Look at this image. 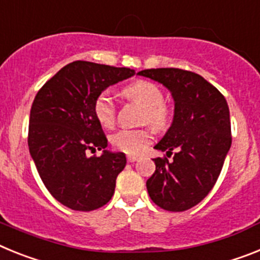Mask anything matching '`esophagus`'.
<instances>
[{
  "mask_svg": "<svg viewBox=\"0 0 260 260\" xmlns=\"http://www.w3.org/2000/svg\"><path fill=\"white\" fill-rule=\"evenodd\" d=\"M127 159H128V162H131V164H132V162H136L137 159H139V155L128 154V155H127Z\"/></svg>",
  "mask_w": 260,
  "mask_h": 260,
  "instance_id": "esophagus-1",
  "label": "esophagus"
}]
</instances>
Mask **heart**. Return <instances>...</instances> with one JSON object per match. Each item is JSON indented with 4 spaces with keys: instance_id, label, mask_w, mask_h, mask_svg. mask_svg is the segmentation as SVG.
Returning a JSON list of instances; mask_svg holds the SVG:
<instances>
[{
    "instance_id": "b5f03b06",
    "label": "heart",
    "mask_w": 260,
    "mask_h": 260,
    "mask_svg": "<svg viewBox=\"0 0 260 260\" xmlns=\"http://www.w3.org/2000/svg\"><path fill=\"white\" fill-rule=\"evenodd\" d=\"M123 94L144 108L143 123L149 124L153 129L165 131L170 127L173 120V110L165 103L164 90L157 83L150 81H137L123 89ZM94 116L102 127L112 128L116 119V106L107 91L101 92L94 101ZM152 131L148 128L140 129H120L110 139L116 150L127 154H139L152 143Z\"/></svg>"
}]
</instances>
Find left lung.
<instances>
[{
    "instance_id": "1",
    "label": "left lung",
    "mask_w": 260,
    "mask_h": 260,
    "mask_svg": "<svg viewBox=\"0 0 260 260\" xmlns=\"http://www.w3.org/2000/svg\"><path fill=\"white\" fill-rule=\"evenodd\" d=\"M137 74L168 87L175 102L173 124L154 146L168 157L153 159L155 171L146 180L149 196L165 211H187L213 188L232 145L226 99L193 72L159 68Z\"/></svg>"
}]
</instances>
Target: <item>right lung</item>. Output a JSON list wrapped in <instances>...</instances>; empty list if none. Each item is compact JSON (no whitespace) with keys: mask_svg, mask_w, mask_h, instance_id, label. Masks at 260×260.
Wrapping results in <instances>:
<instances>
[{"mask_svg":"<svg viewBox=\"0 0 260 260\" xmlns=\"http://www.w3.org/2000/svg\"><path fill=\"white\" fill-rule=\"evenodd\" d=\"M133 74L129 68L73 61L47 81L34 99L30 154L49 193L68 208L94 211L114 195L127 158L106 150L107 137L92 106L103 90ZM96 148L104 154L90 157Z\"/></svg>","mask_w":260,"mask_h":260,"instance_id":"right-lung-1","label":"right lung"}]
</instances>
